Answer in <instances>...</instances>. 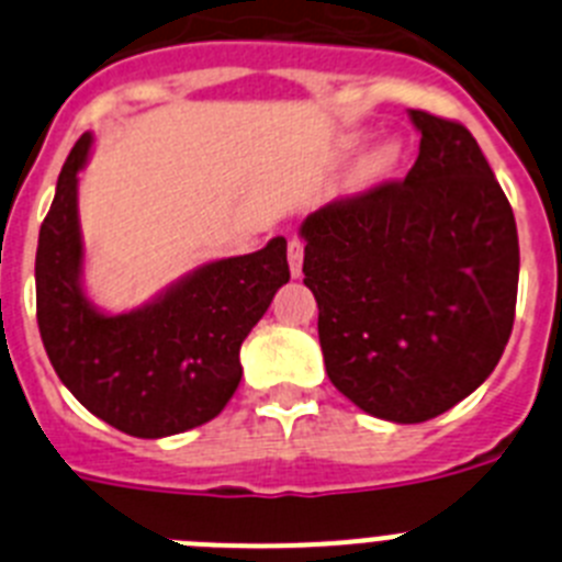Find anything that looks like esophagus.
Listing matches in <instances>:
<instances>
[{
  "instance_id": "1",
  "label": "esophagus",
  "mask_w": 562,
  "mask_h": 562,
  "mask_svg": "<svg viewBox=\"0 0 562 562\" xmlns=\"http://www.w3.org/2000/svg\"><path fill=\"white\" fill-rule=\"evenodd\" d=\"M286 256H290L292 278H301V267H304V238L292 236L290 245H286Z\"/></svg>"
}]
</instances>
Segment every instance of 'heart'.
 I'll list each match as a JSON object with an SVG mask.
<instances>
[{
	"label": "heart",
	"mask_w": 562,
	"mask_h": 562,
	"mask_svg": "<svg viewBox=\"0 0 562 562\" xmlns=\"http://www.w3.org/2000/svg\"><path fill=\"white\" fill-rule=\"evenodd\" d=\"M402 160V146L396 140H380L362 154L357 160L355 171H351V186L355 188H371L382 182L385 177L396 171Z\"/></svg>",
	"instance_id": "obj_1"
}]
</instances>
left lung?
Returning a JSON list of instances; mask_svg holds the SVG:
<instances>
[{"instance_id": "obj_1", "label": "left lung", "mask_w": 562, "mask_h": 562, "mask_svg": "<svg viewBox=\"0 0 562 562\" xmlns=\"http://www.w3.org/2000/svg\"><path fill=\"white\" fill-rule=\"evenodd\" d=\"M422 132L405 180L310 213L304 284L326 374L357 408L428 422L498 366L518 301V231L470 128L411 109Z\"/></svg>"}]
</instances>
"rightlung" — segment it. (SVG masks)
<instances>
[{
    "label": "right lung",
    "mask_w": 562,
    "mask_h": 562,
    "mask_svg": "<svg viewBox=\"0 0 562 562\" xmlns=\"http://www.w3.org/2000/svg\"><path fill=\"white\" fill-rule=\"evenodd\" d=\"M92 137L81 134L42 222L36 317L49 362L83 408L137 439L200 428L220 416L241 380L238 349L290 281L286 241L202 267L160 301L106 317L81 292L78 168Z\"/></svg>",
    "instance_id": "1"
}]
</instances>
